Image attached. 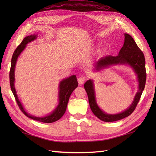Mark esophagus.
Returning a JSON list of instances; mask_svg holds the SVG:
<instances>
[{
    "instance_id": "34e87169",
    "label": "esophagus",
    "mask_w": 156,
    "mask_h": 156,
    "mask_svg": "<svg viewBox=\"0 0 156 156\" xmlns=\"http://www.w3.org/2000/svg\"><path fill=\"white\" fill-rule=\"evenodd\" d=\"M86 80L85 78L84 77V76H80V77H79L78 78V84L80 85H82L84 83V82Z\"/></svg>"
}]
</instances>
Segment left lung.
<instances>
[{
	"instance_id": "8db88e82",
	"label": "left lung",
	"mask_w": 156,
	"mask_h": 156,
	"mask_svg": "<svg viewBox=\"0 0 156 156\" xmlns=\"http://www.w3.org/2000/svg\"><path fill=\"white\" fill-rule=\"evenodd\" d=\"M123 46L119 51L117 56L108 55L101 58L96 62L94 71L98 72L101 69L108 68L111 66L128 65L133 69L137 76L138 81V90L131 105L121 112L117 114H107L100 108L96 101L94 82L88 80L84 85L88 97L89 105L94 115L100 120L105 122H112L121 120L130 115L135 110L143 92L145 82H146V71H145V60L143 52L139 48L136 43L130 35L125 34Z\"/></svg>"
}]
</instances>
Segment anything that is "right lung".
I'll return each mask as SVG.
<instances>
[{"label":"right lung","mask_w":156,"mask_h":156,"mask_svg":"<svg viewBox=\"0 0 156 156\" xmlns=\"http://www.w3.org/2000/svg\"><path fill=\"white\" fill-rule=\"evenodd\" d=\"M37 37V35L36 34L28 35L25 37L20 45L16 48L14 53H13L12 59H11V69H10L9 78H10V85H11V90L13 93V95L15 98V100L17 102V105L21 109V111L24 113L27 117L34 119V120L40 121L42 122H47V123H51L56 121L59 120L66 111L67 108L68 102L69 101V97H70L72 92L75 90L76 88L78 87V81L76 78V75H72L69 76V78L63 79L60 81L59 84V91H58V99L59 103L57 107L50 114L45 115L44 117H35V116L31 115L25 110L23 108V106L21 101H19L18 96L16 94V91L15 88V69L16 61L20 54H21L23 51L26 48V45L29 43L31 42L32 41L35 40Z\"/></svg>","instance_id":"right-lung-1"}]
</instances>
